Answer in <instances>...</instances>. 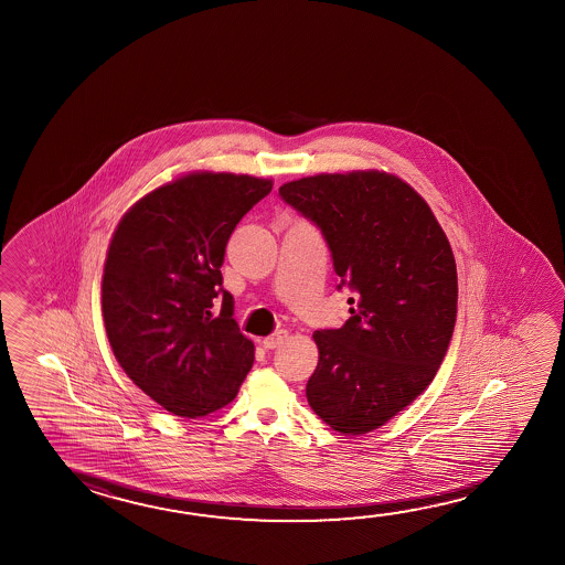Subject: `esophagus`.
Masks as SVG:
<instances>
[{"label":"esophagus","instance_id":"1","mask_svg":"<svg viewBox=\"0 0 565 565\" xmlns=\"http://www.w3.org/2000/svg\"><path fill=\"white\" fill-rule=\"evenodd\" d=\"M286 339V331H278V333H274V335H269L266 337V339H262V345H264V349H276V347L281 345V343H284Z\"/></svg>","mask_w":565,"mask_h":565}]
</instances>
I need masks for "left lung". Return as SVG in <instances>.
I'll list each match as a JSON object with an SVG mask.
<instances>
[{"instance_id": "obj_1", "label": "left lung", "mask_w": 565, "mask_h": 565, "mask_svg": "<svg viewBox=\"0 0 565 565\" xmlns=\"http://www.w3.org/2000/svg\"><path fill=\"white\" fill-rule=\"evenodd\" d=\"M316 222L339 289L351 287L345 326L313 333L319 363L307 403L341 435L385 425L430 385L456 323L452 248L425 199L395 174L353 170L279 186Z\"/></svg>"}]
</instances>
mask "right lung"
I'll return each mask as SVG.
<instances>
[{
  "label": "right lung",
  "mask_w": 565,
  "mask_h": 565,
  "mask_svg": "<svg viewBox=\"0 0 565 565\" xmlns=\"http://www.w3.org/2000/svg\"><path fill=\"white\" fill-rule=\"evenodd\" d=\"M271 186L248 174L190 172L132 204L110 238L100 281L110 349L172 415L228 405L254 365L220 268L236 224Z\"/></svg>",
  "instance_id": "add662e5"
}]
</instances>
